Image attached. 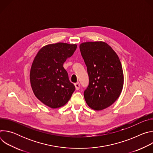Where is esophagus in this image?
<instances>
[{"label":"esophagus","instance_id":"1","mask_svg":"<svg viewBox=\"0 0 153 153\" xmlns=\"http://www.w3.org/2000/svg\"><path fill=\"white\" fill-rule=\"evenodd\" d=\"M74 85H75V87H76V89L77 90H79V88H80V83H79V82L76 83L74 84Z\"/></svg>","mask_w":153,"mask_h":153}]
</instances>
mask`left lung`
Wrapping results in <instances>:
<instances>
[{"label": "left lung", "mask_w": 153, "mask_h": 153, "mask_svg": "<svg viewBox=\"0 0 153 153\" xmlns=\"http://www.w3.org/2000/svg\"><path fill=\"white\" fill-rule=\"evenodd\" d=\"M86 65L89 85L83 95L93 110L100 111L119 98L123 86V73L120 59L106 43L87 42L80 45Z\"/></svg>", "instance_id": "left-lung-1"}]
</instances>
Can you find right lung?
<instances>
[{
    "mask_svg": "<svg viewBox=\"0 0 153 153\" xmlns=\"http://www.w3.org/2000/svg\"><path fill=\"white\" fill-rule=\"evenodd\" d=\"M77 48L76 44L59 42L42 47L36 54L30 70L33 91L43 104L57 108L66 104L75 90L63 67Z\"/></svg>",
    "mask_w": 153,
    "mask_h": 153,
    "instance_id": "obj_1",
    "label": "right lung"
}]
</instances>
